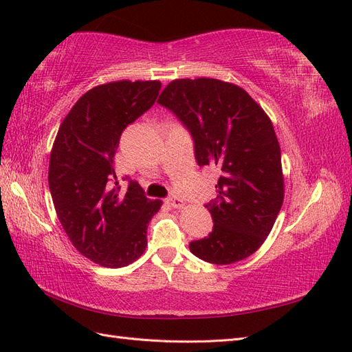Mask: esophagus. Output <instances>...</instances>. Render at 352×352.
<instances>
[{
    "label": "esophagus",
    "instance_id": "1",
    "mask_svg": "<svg viewBox=\"0 0 352 352\" xmlns=\"http://www.w3.org/2000/svg\"><path fill=\"white\" fill-rule=\"evenodd\" d=\"M168 203H169L172 207H175V208H182V207L184 206V201H183L180 197H177V195L169 197V198H168Z\"/></svg>",
    "mask_w": 352,
    "mask_h": 352
}]
</instances>
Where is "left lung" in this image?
<instances>
[{"mask_svg":"<svg viewBox=\"0 0 352 352\" xmlns=\"http://www.w3.org/2000/svg\"><path fill=\"white\" fill-rule=\"evenodd\" d=\"M157 102L189 131L199 166L221 174L218 197L206 204L213 230L190 242V252L214 265L250 257L271 233L284 197L271 119L242 87L216 78L170 81Z\"/></svg>","mask_w":352,"mask_h":352,"instance_id":"1","label":"left lung"}]
</instances>
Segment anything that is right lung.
Listing matches in <instances>:
<instances>
[{"instance_id": "obj_1", "label": "right lung", "mask_w": 352, "mask_h": 352, "mask_svg": "<svg viewBox=\"0 0 352 352\" xmlns=\"http://www.w3.org/2000/svg\"><path fill=\"white\" fill-rule=\"evenodd\" d=\"M160 87V81L122 80L91 89L52 145L48 183L58 221L72 245L104 267L126 266L144 254L148 222L162 206L130 178L119 193L113 168L122 131L153 107Z\"/></svg>"}]
</instances>
